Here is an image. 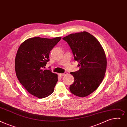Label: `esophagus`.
I'll return each mask as SVG.
<instances>
[{"label": "esophagus", "instance_id": "obj_1", "mask_svg": "<svg viewBox=\"0 0 127 127\" xmlns=\"http://www.w3.org/2000/svg\"><path fill=\"white\" fill-rule=\"evenodd\" d=\"M66 74H67V73L65 72V73H63V74H59V76H60V77H62V76H64L65 75H66Z\"/></svg>", "mask_w": 127, "mask_h": 127}]
</instances>
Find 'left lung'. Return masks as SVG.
Segmentation results:
<instances>
[{
    "mask_svg": "<svg viewBox=\"0 0 127 127\" xmlns=\"http://www.w3.org/2000/svg\"><path fill=\"white\" fill-rule=\"evenodd\" d=\"M70 47L79 69L70 74L74 77L69 87L73 95L87 96L94 92L104 79L106 58L100 43L90 33L83 32L63 38Z\"/></svg>",
    "mask_w": 127,
    "mask_h": 127,
    "instance_id": "left-lung-1",
    "label": "left lung"
}]
</instances>
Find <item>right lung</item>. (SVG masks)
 Instances as JSON below:
<instances>
[{
  "label": "right lung",
  "mask_w": 127,
  "mask_h": 127,
  "mask_svg": "<svg viewBox=\"0 0 127 127\" xmlns=\"http://www.w3.org/2000/svg\"><path fill=\"white\" fill-rule=\"evenodd\" d=\"M61 39V37L52 39L31 38L19 47L15 60L16 77L32 95L44 98L53 92L58 75L44 68L49 61L50 51Z\"/></svg>",
  "instance_id": "obj_1"
}]
</instances>
